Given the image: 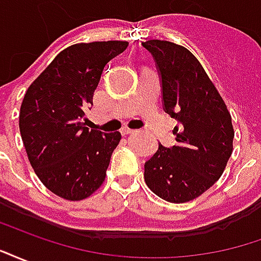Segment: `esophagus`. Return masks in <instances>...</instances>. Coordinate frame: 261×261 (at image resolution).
Returning a JSON list of instances; mask_svg holds the SVG:
<instances>
[{
	"label": "esophagus",
	"instance_id": "esophagus-1",
	"mask_svg": "<svg viewBox=\"0 0 261 261\" xmlns=\"http://www.w3.org/2000/svg\"><path fill=\"white\" fill-rule=\"evenodd\" d=\"M131 133H134L133 128H128V127H123V128H121V134H123V136H127V134H131Z\"/></svg>",
	"mask_w": 261,
	"mask_h": 261
}]
</instances>
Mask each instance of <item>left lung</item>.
Wrapping results in <instances>:
<instances>
[{
  "label": "left lung",
  "instance_id": "obj_1",
  "mask_svg": "<svg viewBox=\"0 0 261 261\" xmlns=\"http://www.w3.org/2000/svg\"><path fill=\"white\" fill-rule=\"evenodd\" d=\"M142 46L156 61L165 110L180 121L173 128L176 145H159L145 162L144 179L169 202L192 201L224 173L233 151V125L224 99L198 60L186 47L168 40Z\"/></svg>",
  "mask_w": 261,
  "mask_h": 261
}]
</instances>
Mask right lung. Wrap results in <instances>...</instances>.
<instances>
[{
	"label": "right lung",
	"mask_w": 261,
	"mask_h": 261,
	"mask_svg": "<svg viewBox=\"0 0 261 261\" xmlns=\"http://www.w3.org/2000/svg\"><path fill=\"white\" fill-rule=\"evenodd\" d=\"M128 42L76 43L64 48L28 88L19 130L37 177L56 196L80 201L102 186L121 134L89 130L85 109L105 65Z\"/></svg>",
	"instance_id": "add662e5"
}]
</instances>
